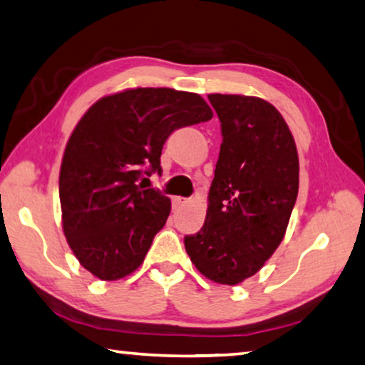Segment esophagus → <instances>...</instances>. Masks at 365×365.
Wrapping results in <instances>:
<instances>
[{"label":"esophagus","mask_w":365,"mask_h":365,"mask_svg":"<svg viewBox=\"0 0 365 365\" xmlns=\"http://www.w3.org/2000/svg\"><path fill=\"white\" fill-rule=\"evenodd\" d=\"M184 202H186V199L184 197H179V195H176V197H173V209H179V207H181Z\"/></svg>","instance_id":"esophagus-1"}]
</instances>
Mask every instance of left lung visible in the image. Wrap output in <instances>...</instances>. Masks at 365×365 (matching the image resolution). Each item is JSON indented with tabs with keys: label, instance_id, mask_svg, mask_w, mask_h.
<instances>
[{
	"label": "left lung",
	"instance_id": "8db88e82",
	"mask_svg": "<svg viewBox=\"0 0 365 365\" xmlns=\"http://www.w3.org/2000/svg\"><path fill=\"white\" fill-rule=\"evenodd\" d=\"M222 127L204 227L184 238L200 274L237 285L284 240L299 194V155L289 125L267 101L209 94Z\"/></svg>",
	"mask_w": 365,
	"mask_h": 365
}]
</instances>
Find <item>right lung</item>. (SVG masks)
Masks as SVG:
<instances>
[{
  "mask_svg": "<svg viewBox=\"0 0 365 365\" xmlns=\"http://www.w3.org/2000/svg\"><path fill=\"white\" fill-rule=\"evenodd\" d=\"M212 117L199 94L171 88L125 89L101 98L81 117L61 160V223L76 259L94 277L117 280L142 264L171 200L138 181L161 175V150L176 128Z\"/></svg>",
  "mask_w": 365,
  "mask_h": 365,
  "instance_id": "add662e5",
  "label": "right lung"
}]
</instances>
